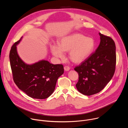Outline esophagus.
Instances as JSON below:
<instances>
[{"mask_svg": "<svg viewBox=\"0 0 128 128\" xmlns=\"http://www.w3.org/2000/svg\"><path fill=\"white\" fill-rule=\"evenodd\" d=\"M64 70H65V71H68V70H69V69H70V67H69V66H65V67H64Z\"/></svg>", "mask_w": 128, "mask_h": 128, "instance_id": "1", "label": "esophagus"}]
</instances>
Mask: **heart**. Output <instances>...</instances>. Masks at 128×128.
Here are the masks:
<instances>
[{"mask_svg": "<svg viewBox=\"0 0 128 128\" xmlns=\"http://www.w3.org/2000/svg\"><path fill=\"white\" fill-rule=\"evenodd\" d=\"M94 47L95 42L92 38L74 33L62 38L58 45L52 44L50 48L54 56L62 59L64 57L63 52L69 51L70 60L75 63H80L90 55Z\"/></svg>", "mask_w": 128, "mask_h": 128, "instance_id": "heart-1", "label": "heart"}]
</instances>
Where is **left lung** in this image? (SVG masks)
<instances>
[{
	"label": "left lung",
	"instance_id": "1",
	"mask_svg": "<svg viewBox=\"0 0 128 128\" xmlns=\"http://www.w3.org/2000/svg\"><path fill=\"white\" fill-rule=\"evenodd\" d=\"M100 43L95 52L74 70L78 74L76 87L86 96L100 92L113 77L116 65V50L114 40L99 33Z\"/></svg>",
	"mask_w": 128,
	"mask_h": 128
}]
</instances>
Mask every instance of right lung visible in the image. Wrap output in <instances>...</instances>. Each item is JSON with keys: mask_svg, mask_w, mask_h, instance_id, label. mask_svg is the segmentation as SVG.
I'll return each instance as SVG.
<instances>
[{"mask_svg": "<svg viewBox=\"0 0 128 128\" xmlns=\"http://www.w3.org/2000/svg\"><path fill=\"white\" fill-rule=\"evenodd\" d=\"M12 46L10 61L12 78L16 84L29 97L44 99L50 96L55 88L58 78L63 74L62 64H52L42 60L32 65L25 64L18 56L16 46Z\"/></svg>", "mask_w": 128, "mask_h": 128, "instance_id": "obj_1", "label": "right lung"}]
</instances>
